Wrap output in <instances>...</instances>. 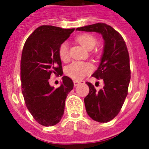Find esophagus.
<instances>
[{"label": "esophagus", "mask_w": 149, "mask_h": 149, "mask_svg": "<svg viewBox=\"0 0 149 149\" xmlns=\"http://www.w3.org/2000/svg\"><path fill=\"white\" fill-rule=\"evenodd\" d=\"M81 83V81H74V86H77L79 84Z\"/></svg>", "instance_id": "34e87169"}]
</instances>
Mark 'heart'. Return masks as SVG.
Returning a JSON list of instances; mask_svg holds the SVG:
<instances>
[{
	"label": "heart",
	"mask_w": 149,
	"mask_h": 149,
	"mask_svg": "<svg viewBox=\"0 0 149 149\" xmlns=\"http://www.w3.org/2000/svg\"><path fill=\"white\" fill-rule=\"evenodd\" d=\"M77 41L80 44L84 46L86 49L92 50L97 45V39L94 36L85 33L78 36ZM58 55L60 60L63 62H67L69 60V52L67 43L63 42L59 47ZM93 70L92 65L88 63L81 61H76L71 63L65 68V72L66 75L74 80H81L86 74L90 73Z\"/></svg>",
	"instance_id": "heart-1"
}]
</instances>
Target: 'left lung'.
I'll use <instances>...</instances> for the list:
<instances>
[{"label":"left lung","instance_id":"1","mask_svg":"<svg viewBox=\"0 0 149 149\" xmlns=\"http://www.w3.org/2000/svg\"><path fill=\"white\" fill-rule=\"evenodd\" d=\"M77 30L97 32L102 35L104 48L99 67L93 74L102 79L104 86L99 91L89 82V92L84 103L88 115L98 122H108L120 112L128 93L131 80L130 58L125 42L116 30L104 23L78 27Z\"/></svg>","mask_w":149,"mask_h":149}]
</instances>
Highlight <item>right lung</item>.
<instances>
[{"mask_svg": "<svg viewBox=\"0 0 149 149\" xmlns=\"http://www.w3.org/2000/svg\"><path fill=\"white\" fill-rule=\"evenodd\" d=\"M74 29L42 25L36 29L26 40L21 59L22 91L27 109L36 122L53 126L63 117L65 101L73 89L72 79L63 77L58 88L50 86L52 74H63L58 49Z\"/></svg>", "mask_w": 149, "mask_h": 149, "instance_id": "add662e5", "label": "right lung"}]
</instances>
